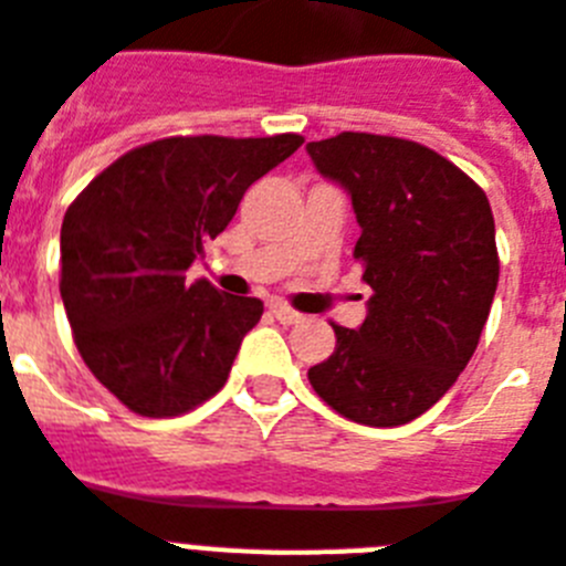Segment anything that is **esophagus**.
Masks as SVG:
<instances>
[{
    "label": "esophagus",
    "instance_id": "34e87169",
    "mask_svg": "<svg viewBox=\"0 0 566 566\" xmlns=\"http://www.w3.org/2000/svg\"><path fill=\"white\" fill-rule=\"evenodd\" d=\"M270 314H273L275 319H279V323H284V325H293V323H298V319H302V314H298V311H293V307L284 305V302H273V305H270Z\"/></svg>",
    "mask_w": 566,
    "mask_h": 566
}]
</instances>
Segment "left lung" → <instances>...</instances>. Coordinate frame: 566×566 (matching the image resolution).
<instances>
[{
    "label": "left lung",
    "mask_w": 566,
    "mask_h": 566,
    "mask_svg": "<svg viewBox=\"0 0 566 566\" xmlns=\"http://www.w3.org/2000/svg\"><path fill=\"white\" fill-rule=\"evenodd\" d=\"M307 154L352 195L355 259L371 287L360 328L334 325V355L307 380L357 424H407L457 384L489 319L500 279L489 197L410 139L339 133L307 142Z\"/></svg>",
    "instance_id": "left-lung-1"
}]
</instances>
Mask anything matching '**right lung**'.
I'll return each instance as SVG.
<instances>
[{
  "label": "right lung",
  "mask_w": 566,
  "mask_h": 566,
  "mask_svg": "<svg viewBox=\"0 0 566 566\" xmlns=\"http://www.w3.org/2000/svg\"><path fill=\"white\" fill-rule=\"evenodd\" d=\"M171 136L127 150L75 197L60 227V296L75 346L127 410L168 418L227 384L264 302L186 270L235 218L243 191L302 145Z\"/></svg>",
  "instance_id": "right-lung-1"
}]
</instances>
